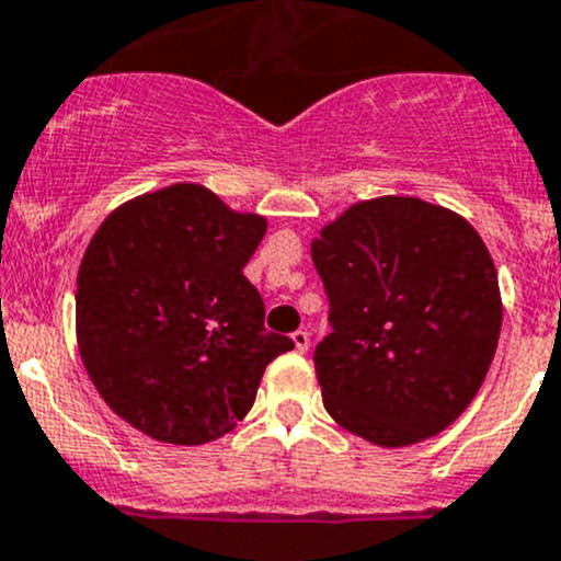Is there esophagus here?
<instances>
[{"instance_id":"1","label":"esophagus","mask_w":561,"mask_h":561,"mask_svg":"<svg viewBox=\"0 0 561 561\" xmlns=\"http://www.w3.org/2000/svg\"><path fill=\"white\" fill-rule=\"evenodd\" d=\"M309 331H304V329H298L296 334H293V345H296V351L298 353H307L309 351Z\"/></svg>"}]
</instances>
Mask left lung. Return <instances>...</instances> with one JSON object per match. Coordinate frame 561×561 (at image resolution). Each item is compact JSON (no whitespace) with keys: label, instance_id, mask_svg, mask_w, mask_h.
<instances>
[{"label":"left lung","instance_id":"left-lung-1","mask_svg":"<svg viewBox=\"0 0 561 561\" xmlns=\"http://www.w3.org/2000/svg\"><path fill=\"white\" fill-rule=\"evenodd\" d=\"M331 304L314 351L336 425L397 449L447 431L485 380L502 331L496 265L460 214L419 197L362 199L312 241Z\"/></svg>","mask_w":561,"mask_h":561}]
</instances>
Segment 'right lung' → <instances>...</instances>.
I'll return each instance as SVG.
<instances>
[{
  "label": "right lung",
  "mask_w": 561,
  "mask_h": 561,
  "mask_svg": "<svg viewBox=\"0 0 561 561\" xmlns=\"http://www.w3.org/2000/svg\"><path fill=\"white\" fill-rule=\"evenodd\" d=\"M268 221L199 183L117 205L76 276V342L98 394L148 438L199 447L254 405L265 367L293 347L265 331L243 265Z\"/></svg>",
  "instance_id": "add662e5"
}]
</instances>
